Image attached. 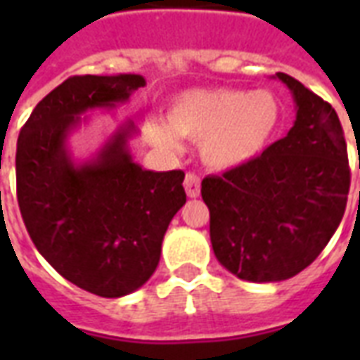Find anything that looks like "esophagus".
<instances>
[{"instance_id":"obj_1","label":"esophagus","mask_w":360,"mask_h":360,"mask_svg":"<svg viewBox=\"0 0 360 360\" xmlns=\"http://www.w3.org/2000/svg\"><path fill=\"white\" fill-rule=\"evenodd\" d=\"M185 191L191 198L200 196V177H198L196 174L188 172V174L185 175Z\"/></svg>"}]
</instances>
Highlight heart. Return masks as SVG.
<instances>
[{"mask_svg": "<svg viewBox=\"0 0 360 360\" xmlns=\"http://www.w3.org/2000/svg\"><path fill=\"white\" fill-rule=\"evenodd\" d=\"M164 124L147 121L158 146L177 149V136L200 141V157L213 169H231L262 151L278 121V104L265 91L228 87L188 89L169 103Z\"/></svg>", "mask_w": 360, "mask_h": 360, "instance_id": "b5f03b06", "label": "heart"}]
</instances>
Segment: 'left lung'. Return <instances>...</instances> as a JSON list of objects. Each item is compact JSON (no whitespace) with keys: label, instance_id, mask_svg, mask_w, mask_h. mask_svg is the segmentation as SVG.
Listing matches in <instances>:
<instances>
[{"label":"left lung","instance_id":"left-lung-1","mask_svg":"<svg viewBox=\"0 0 360 360\" xmlns=\"http://www.w3.org/2000/svg\"><path fill=\"white\" fill-rule=\"evenodd\" d=\"M295 123L248 162L202 181L220 265L248 282H280L307 269L335 236L349 192L347 146L335 108L276 72Z\"/></svg>","mask_w":360,"mask_h":360}]
</instances>
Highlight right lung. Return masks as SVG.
<instances>
[{
	"mask_svg": "<svg viewBox=\"0 0 360 360\" xmlns=\"http://www.w3.org/2000/svg\"><path fill=\"white\" fill-rule=\"evenodd\" d=\"M140 75L72 76L31 112L16 143V194L41 256L95 295H129L151 278L164 233L186 202L183 169H143L130 155L124 121L101 151L75 162L67 140L82 114L127 103Z\"/></svg>",
	"mask_w": 360,
	"mask_h": 360,
	"instance_id": "obj_1",
	"label": "right lung"
}]
</instances>
